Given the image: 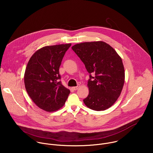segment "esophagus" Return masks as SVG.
<instances>
[{
	"instance_id": "1",
	"label": "esophagus",
	"mask_w": 153,
	"mask_h": 153,
	"mask_svg": "<svg viewBox=\"0 0 153 153\" xmlns=\"http://www.w3.org/2000/svg\"><path fill=\"white\" fill-rule=\"evenodd\" d=\"M79 86H80L79 85H78L77 86H73V87H72V89L74 90H77L79 88Z\"/></svg>"
}]
</instances>
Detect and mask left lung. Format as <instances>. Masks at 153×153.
<instances>
[{"mask_svg": "<svg viewBox=\"0 0 153 153\" xmlns=\"http://www.w3.org/2000/svg\"><path fill=\"white\" fill-rule=\"evenodd\" d=\"M72 50L90 73L89 94L83 100L94 111L110 108L120 96L125 82L122 60L115 50L103 41L77 43Z\"/></svg>", "mask_w": 153, "mask_h": 153, "instance_id": "8db88e82", "label": "left lung"}]
</instances>
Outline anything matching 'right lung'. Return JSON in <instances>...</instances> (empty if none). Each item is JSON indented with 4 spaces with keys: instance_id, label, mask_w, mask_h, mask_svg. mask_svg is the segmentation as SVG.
I'll list each match as a JSON object with an SVG mask.
<instances>
[{
    "instance_id": "right-lung-1",
    "label": "right lung",
    "mask_w": 153,
    "mask_h": 153,
    "mask_svg": "<svg viewBox=\"0 0 153 153\" xmlns=\"http://www.w3.org/2000/svg\"><path fill=\"white\" fill-rule=\"evenodd\" d=\"M71 45L67 43L42 47L33 54L27 65L26 90L34 103L47 112L59 110L70 93L59 79L62 59Z\"/></svg>"
}]
</instances>
